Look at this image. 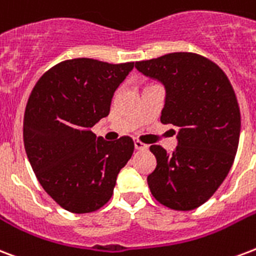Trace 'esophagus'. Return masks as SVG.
Segmentation results:
<instances>
[{"label":"esophagus","mask_w":256,"mask_h":256,"mask_svg":"<svg viewBox=\"0 0 256 256\" xmlns=\"http://www.w3.org/2000/svg\"><path fill=\"white\" fill-rule=\"evenodd\" d=\"M134 146H136V150H146L148 149V145H145V144H142L141 141H134Z\"/></svg>","instance_id":"esophagus-1"}]
</instances>
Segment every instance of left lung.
Listing matches in <instances>:
<instances>
[{
	"instance_id": "left-lung-1",
	"label": "left lung",
	"mask_w": 256,
	"mask_h": 256,
	"mask_svg": "<svg viewBox=\"0 0 256 256\" xmlns=\"http://www.w3.org/2000/svg\"><path fill=\"white\" fill-rule=\"evenodd\" d=\"M136 68L165 86L161 122L177 128L172 154L150 146L157 160L148 176L150 192L170 210H194L218 190L235 160L240 136L235 91L218 64L192 52L136 62Z\"/></svg>"
}]
</instances>
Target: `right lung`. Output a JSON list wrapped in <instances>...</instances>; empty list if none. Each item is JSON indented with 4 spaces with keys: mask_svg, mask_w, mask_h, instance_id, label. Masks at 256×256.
<instances>
[{
    "mask_svg": "<svg viewBox=\"0 0 256 256\" xmlns=\"http://www.w3.org/2000/svg\"><path fill=\"white\" fill-rule=\"evenodd\" d=\"M134 63L64 60L37 80L24 114V146L37 180L58 206L90 214L112 196L134 142H108L91 128L110 112L112 95Z\"/></svg>",
    "mask_w": 256,
    "mask_h": 256,
    "instance_id": "1",
    "label": "right lung"
}]
</instances>
